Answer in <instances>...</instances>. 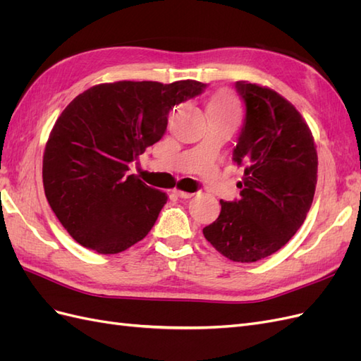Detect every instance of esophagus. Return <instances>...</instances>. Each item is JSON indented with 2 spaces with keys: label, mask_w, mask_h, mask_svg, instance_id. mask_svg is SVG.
<instances>
[{
  "label": "esophagus",
  "mask_w": 361,
  "mask_h": 361,
  "mask_svg": "<svg viewBox=\"0 0 361 361\" xmlns=\"http://www.w3.org/2000/svg\"><path fill=\"white\" fill-rule=\"evenodd\" d=\"M173 194L176 195V197H180V199H191L192 197V192H187V191H180V190H174Z\"/></svg>",
  "instance_id": "obj_1"
}]
</instances>
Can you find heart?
<instances>
[{"label":"heart","mask_w":361,"mask_h":361,"mask_svg":"<svg viewBox=\"0 0 361 361\" xmlns=\"http://www.w3.org/2000/svg\"><path fill=\"white\" fill-rule=\"evenodd\" d=\"M207 110H209V113L231 114L233 111V102L226 93H218L211 99L209 105H207Z\"/></svg>","instance_id":"heart-1"}]
</instances>
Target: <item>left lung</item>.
Listing matches in <instances>:
<instances>
[{"label": "left lung", "mask_w": 361, "mask_h": 361, "mask_svg": "<svg viewBox=\"0 0 361 361\" xmlns=\"http://www.w3.org/2000/svg\"><path fill=\"white\" fill-rule=\"evenodd\" d=\"M245 116L233 149L244 167L241 199L220 200L221 212L203 235L233 262L274 255L302 226L312 206L318 154L302 116L277 92L238 81Z\"/></svg>", "instance_id": "left-lung-1"}]
</instances>
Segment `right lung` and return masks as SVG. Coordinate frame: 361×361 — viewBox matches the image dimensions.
Masks as SVG:
<instances>
[{
	"label": "right lung",
	"instance_id": "add662e5",
	"mask_svg": "<svg viewBox=\"0 0 361 361\" xmlns=\"http://www.w3.org/2000/svg\"><path fill=\"white\" fill-rule=\"evenodd\" d=\"M185 80L97 84L64 108L43 154V188L54 214L76 243L116 255L141 241L167 203L129 162L166 133L169 113L203 92Z\"/></svg>",
	"mask_w": 361,
	"mask_h": 361
}]
</instances>
